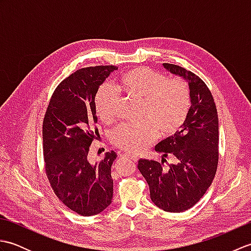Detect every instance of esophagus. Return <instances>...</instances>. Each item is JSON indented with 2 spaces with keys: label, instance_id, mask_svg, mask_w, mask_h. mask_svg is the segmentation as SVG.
I'll list each match as a JSON object with an SVG mask.
<instances>
[{
  "label": "esophagus",
  "instance_id": "1",
  "mask_svg": "<svg viewBox=\"0 0 251 251\" xmlns=\"http://www.w3.org/2000/svg\"><path fill=\"white\" fill-rule=\"evenodd\" d=\"M122 156H123V157H125V158H128V159H130V161L135 162V163L138 161L137 156H135V155H131V154H129V153H123V154H122Z\"/></svg>",
  "mask_w": 251,
  "mask_h": 251
}]
</instances>
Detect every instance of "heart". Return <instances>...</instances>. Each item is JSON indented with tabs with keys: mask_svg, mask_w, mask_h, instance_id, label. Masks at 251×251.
Wrapping results in <instances>:
<instances>
[{
	"mask_svg": "<svg viewBox=\"0 0 251 251\" xmlns=\"http://www.w3.org/2000/svg\"><path fill=\"white\" fill-rule=\"evenodd\" d=\"M120 88L131 98L142 100L138 124H122L112 131L111 141L122 150L140 153L162 137L175 135L188 120L191 93L183 79H168L150 68L139 67L120 77ZM95 110L104 123L113 122L119 110V97L103 84L95 95Z\"/></svg>",
	"mask_w": 251,
	"mask_h": 251,
	"instance_id": "heart-1",
	"label": "heart"
}]
</instances>
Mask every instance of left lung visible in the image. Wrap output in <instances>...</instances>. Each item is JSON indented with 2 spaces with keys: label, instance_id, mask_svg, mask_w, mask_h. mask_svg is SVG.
Masks as SVG:
<instances>
[{
  "label": "left lung",
  "instance_id": "left-lung-1",
  "mask_svg": "<svg viewBox=\"0 0 251 251\" xmlns=\"http://www.w3.org/2000/svg\"><path fill=\"white\" fill-rule=\"evenodd\" d=\"M163 66L186 79L191 110L181 130L156 145L162 162L141 158L138 169L147 180L154 204L165 211L181 212L201 199L215 178L219 159V121L214 97L201 78L182 67ZM168 156L174 163L165 169L163 163Z\"/></svg>",
  "mask_w": 251,
  "mask_h": 251
}]
</instances>
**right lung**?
<instances>
[{"label": "right lung", "instance_id": "add662e5", "mask_svg": "<svg viewBox=\"0 0 251 251\" xmlns=\"http://www.w3.org/2000/svg\"><path fill=\"white\" fill-rule=\"evenodd\" d=\"M115 66L83 68L56 87L43 121L45 172L51 189L63 204L81 216L103 211L112 201L111 166L114 151L99 163L87 159L97 138L95 95Z\"/></svg>", "mask_w": 251, "mask_h": 251}]
</instances>
